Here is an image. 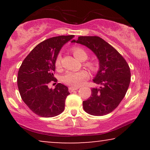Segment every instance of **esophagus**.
<instances>
[{
    "label": "esophagus",
    "mask_w": 150,
    "mask_h": 150,
    "mask_svg": "<svg viewBox=\"0 0 150 150\" xmlns=\"http://www.w3.org/2000/svg\"><path fill=\"white\" fill-rule=\"evenodd\" d=\"M79 89V87H69V91L70 92V93H71V92L74 91H76V90H77Z\"/></svg>",
    "instance_id": "34e87169"
}]
</instances>
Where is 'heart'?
Masks as SVG:
<instances>
[{
    "instance_id": "b5f03b06",
    "label": "heart",
    "mask_w": 150,
    "mask_h": 150,
    "mask_svg": "<svg viewBox=\"0 0 150 150\" xmlns=\"http://www.w3.org/2000/svg\"><path fill=\"white\" fill-rule=\"evenodd\" d=\"M72 52L76 58L79 61H85L88 58V53L85 49L81 47H74ZM85 66L91 71H96L98 69V63L94 61H87L84 63ZM54 65L57 69H60L61 67V57L58 55L54 61ZM89 77L87 71L85 70L68 71L63 77V81L65 84L72 87H79Z\"/></svg>"
}]
</instances>
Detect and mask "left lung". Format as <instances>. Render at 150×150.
<instances>
[{
	"instance_id": "8db88e82",
	"label": "left lung",
	"mask_w": 150,
	"mask_h": 150,
	"mask_svg": "<svg viewBox=\"0 0 150 150\" xmlns=\"http://www.w3.org/2000/svg\"><path fill=\"white\" fill-rule=\"evenodd\" d=\"M78 43L95 53L100 61L99 71L93 80L98 85L92 88L91 95L83 101L87 113L102 116L117 107L126 95L130 83V69L125 59L103 39L98 36H80Z\"/></svg>"
}]
</instances>
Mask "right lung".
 <instances>
[{
  "label": "right lung",
  "mask_w": 150,
  "mask_h": 150,
  "mask_svg": "<svg viewBox=\"0 0 150 150\" xmlns=\"http://www.w3.org/2000/svg\"><path fill=\"white\" fill-rule=\"evenodd\" d=\"M74 37L61 35L43 41L26 56L18 70L17 83L22 100L42 117H52L64 110L68 88L61 83L54 89L48 86L57 82L54 76L55 59L63 45Z\"/></svg>",
  "instance_id": "right-lung-1"
}]
</instances>
